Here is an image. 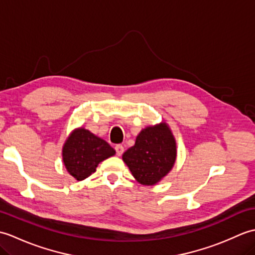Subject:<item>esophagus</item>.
I'll return each instance as SVG.
<instances>
[{
  "label": "esophagus",
  "instance_id": "obj_1",
  "mask_svg": "<svg viewBox=\"0 0 255 255\" xmlns=\"http://www.w3.org/2000/svg\"><path fill=\"white\" fill-rule=\"evenodd\" d=\"M115 150H116V153H117V155H122L123 153H124V147L122 144H117L116 147H115Z\"/></svg>",
  "mask_w": 255,
  "mask_h": 255
}]
</instances>
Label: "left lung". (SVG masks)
I'll return each mask as SVG.
<instances>
[{
	"instance_id": "1",
	"label": "left lung",
	"mask_w": 255,
	"mask_h": 255,
	"mask_svg": "<svg viewBox=\"0 0 255 255\" xmlns=\"http://www.w3.org/2000/svg\"><path fill=\"white\" fill-rule=\"evenodd\" d=\"M131 174L142 185H154L169 173L176 160V142L165 123L142 129L136 142L123 154Z\"/></svg>"
}]
</instances>
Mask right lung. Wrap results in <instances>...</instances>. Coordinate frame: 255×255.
Wrapping results in <instances>:
<instances>
[{
    "label": "right lung",
    "mask_w": 255,
    "mask_h": 255,
    "mask_svg": "<svg viewBox=\"0 0 255 255\" xmlns=\"http://www.w3.org/2000/svg\"><path fill=\"white\" fill-rule=\"evenodd\" d=\"M114 154L115 150L105 140L84 128L73 130L62 148L64 166L78 181L89 177L96 171L100 162Z\"/></svg>",
    "instance_id": "right-lung-1"
}]
</instances>
